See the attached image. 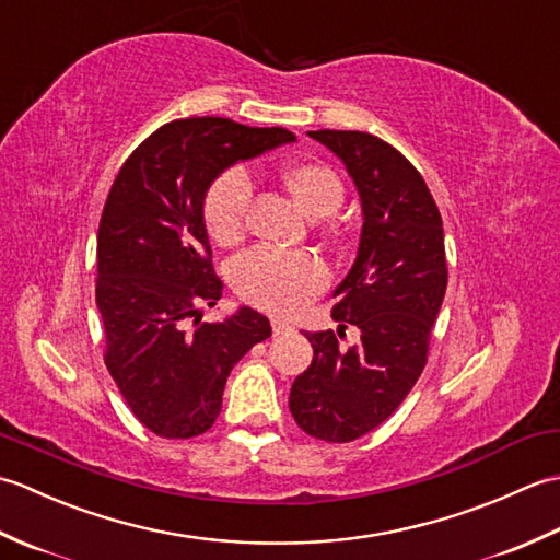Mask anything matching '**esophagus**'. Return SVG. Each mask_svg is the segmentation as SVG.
I'll return each instance as SVG.
<instances>
[{"mask_svg": "<svg viewBox=\"0 0 560 560\" xmlns=\"http://www.w3.org/2000/svg\"><path fill=\"white\" fill-rule=\"evenodd\" d=\"M271 329H273V335H289V331H293V325L287 323V319L273 317L271 319Z\"/></svg>", "mask_w": 560, "mask_h": 560, "instance_id": "1", "label": "esophagus"}]
</instances>
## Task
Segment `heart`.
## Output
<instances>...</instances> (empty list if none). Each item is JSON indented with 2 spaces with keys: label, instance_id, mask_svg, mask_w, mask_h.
<instances>
[{
  "label": "heart",
  "instance_id": "heart-1",
  "mask_svg": "<svg viewBox=\"0 0 560 560\" xmlns=\"http://www.w3.org/2000/svg\"><path fill=\"white\" fill-rule=\"evenodd\" d=\"M281 183L311 219L329 217L343 199L339 175L317 161L287 165L281 171ZM249 201L253 183L245 171L231 168L217 177L205 199V223L213 241L231 245L243 235ZM231 279L237 295L249 305L277 315H293L327 289L329 271L315 255L255 247L235 259Z\"/></svg>",
  "mask_w": 560,
  "mask_h": 560
}]
</instances>
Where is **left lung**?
Here are the masks:
<instances>
[{"label": "left lung", "mask_w": 560, "mask_h": 560, "mask_svg": "<svg viewBox=\"0 0 560 560\" xmlns=\"http://www.w3.org/2000/svg\"><path fill=\"white\" fill-rule=\"evenodd\" d=\"M343 163L361 199V241L331 317L359 327L307 331L313 363L293 380L289 407L307 435L351 443L389 419L419 380L447 289L443 219L421 173L368 132H307ZM339 331V329H337Z\"/></svg>", "instance_id": "left-lung-1"}]
</instances>
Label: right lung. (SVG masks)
<instances>
[{"label":"right lung","mask_w":560,"mask_h":560,"mask_svg":"<svg viewBox=\"0 0 560 560\" xmlns=\"http://www.w3.org/2000/svg\"><path fill=\"white\" fill-rule=\"evenodd\" d=\"M291 141L283 127L189 117L141 141L115 177L98 225L96 305L105 365L151 433H207L233 365L271 337L269 319L247 305L199 323L201 305L213 307L223 293L205 199L231 165Z\"/></svg>","instance_id":"add662e5"}]
</instances>
